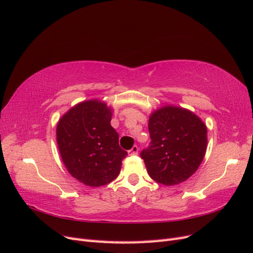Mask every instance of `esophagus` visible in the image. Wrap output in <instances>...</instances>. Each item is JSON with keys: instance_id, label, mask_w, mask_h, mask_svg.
<instances>
[{"instance_id": "1", "label": "esophagus", "mask_w": 253, "mask_h": 253, "mask_svg": "<svg viewBox=\"0 0 253 253\" xmlns=\"http://www.w3.org/2000/svg\"><path fill=\"white\" fill-rule=\"evenodd\" d=\"M138 147H137V145H134V147L131 149V150H128V155H137L138 154Z\"/></svg>"}]
</instances>
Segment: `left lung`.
<instances>
[{
	"instance_id": "8db88e82",
	"label": "left lung",
	"mask_w": 253,
	"mask_h": 253,
	"mask_svg": "<svg viewBox=\"0 0 253 253\" xmlns=\"http://www.w3.org/2000/svg\"><path fill=\"white\" fill-rule=\"evenodd\" d=\"M150 145L140 156L150 177L166 186L187 180L201 166L207 150V126L189 110L167 105L149 119Z\"/></svg>"
}]
</instances>
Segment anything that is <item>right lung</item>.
Masks as SVG:
<instances>
[{
	"mask_svg": "<svg viewBox=\"0 0 253 253\" xmlns=\"http://www.w3.org/2000/svg\"><path fill=\"white\" fill-rule=\"evenodd\" d=\"M112 110L100 100L83 101L65 113L57 125V143L70 174L89 187L117 177L126 151L112 126Z\"/></svg>",
	"mask_w": 253,
	"mask_h": 253,
	"instance_id": "obj_1",
	"label": "right lung"
}]
</instances>
